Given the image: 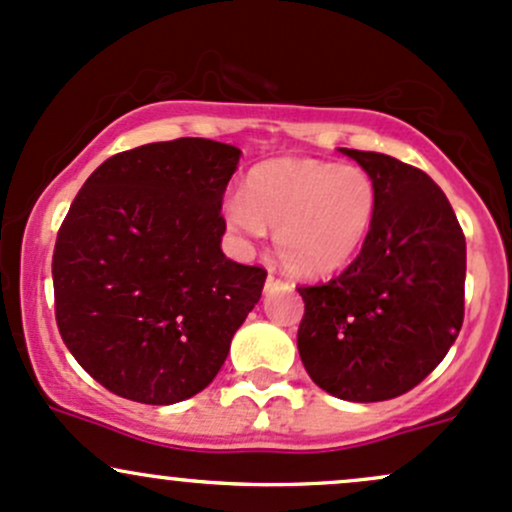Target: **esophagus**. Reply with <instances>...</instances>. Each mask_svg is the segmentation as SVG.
<instances>
[{
  "label": "esophagus",
  "mask_w": 512,
  "mask_h": 512,
  "mask_svg": "<svg viewBox=\"0 0 512 512\" xmlns=\"http://www.w3.org/2000/svg\"><path fill=\"white\" fill-rule=\"evenodd\" d=\"M279 284H282V282H279V279L274 277L272 269H269V274H267V291H269V289H274V286H279Z\"/></svg>",
  "instance_id": "esophagus-1"
}]
</instances>
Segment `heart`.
Listing matches in <instances>:
<instances>
[{
	"label": "heart",
	"mask_w": 512,
	"mask_h": 512,
	"mask_svg": "<svg viewBox=\"0 0 512 512\" xmlns=\"http://www.w3.org/2000/svg\"><path fill=\"white\" fill-rule=\"evenodd\" d=\"M379 194L357 165L316 157H282L252 167L243 194L223 201L235 235L260 240L274 228L279 262L296 277H330L350 265L372 233Z\"/></svg>",
	"instance_id": "heart-1"
}]
</instances>
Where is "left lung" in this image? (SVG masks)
<instances>
[{"label":"left lung","instance_id":"obj_1","mask_svg":"<svg viewBox=\"0 0 512 512\" xmlns=\"http://www.w3.org/2000/svg\"><path fill=\"white\" fill-rule=\"evenodd\" d=\"M372 174L379 209L340 277L301 286L299 355L330 396L389 401L445 359L464 320L466 240L445 192L391 155L340 148Z\"/></svg>","mask_w":512,"mask_h":512}]
</instances>
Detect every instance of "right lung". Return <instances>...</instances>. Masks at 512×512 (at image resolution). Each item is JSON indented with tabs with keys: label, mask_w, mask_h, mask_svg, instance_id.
<instances>
[{
	"label": "right lung",
	"mask_w": 512,
	"mask_h": 512,
	"mask_svg": "<svg viewBox=\"0 0 512 512\" xmlns=\"http://www.w3.org/2000/svg\"><path fill=\"white\" fill-rule=\"evenodd\" d=\"M235 145L148 143L109 157L72 201L53 252L67 350L128 401L172 406L221 372L267 272L221 250Z\"/></svg>",
	"instance_id": "right-lung-1"
}]
</instances>
